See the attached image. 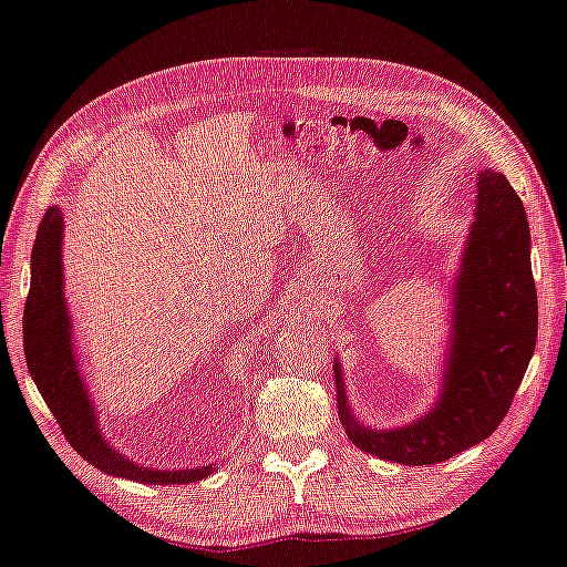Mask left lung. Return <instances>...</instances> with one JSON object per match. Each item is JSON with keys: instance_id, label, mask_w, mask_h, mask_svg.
I'll list each match as a JSON object with an SVG mask.
<instances>
[{"instance_id": "1", "label": "left lung", "mask_w": 567, "mask_h": 567, "mask_svg": "<svg viewBox=\"0 0 567 567\" xmlns=\"http://www.w3.org/2000/svg\"><path fill=\"white\" fill-rule=\"evenodd\" d=\"M472 231L454 284L452 340L434 408L412 424L370 430L348 408L336 360L338 414L358 450L408 466L440 464L494 434L536 350L538 293L530 229L508 179L482 169Z\"/></svg>"}]
</instances>
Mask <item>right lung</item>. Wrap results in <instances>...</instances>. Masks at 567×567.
<instances>
[{
    "instance_id": "right-lung-1",
    "label": "right lung",
    "mask_w": 567,
    "mask_h": 567,
    "mask_svg": "<svg viewBox=\"0 0 567 567\" xmlns=\"http://www.w3.org/2000/svg\"><path fill=\"white\" fill-rule=\"evenodd\" d=\"M63 215L49 207L39 224L34 249H31V286L24 306V355L41 398L56 416L63 436L85 462L101 472L137 484H189L212 474L215 466L197 468H151L105 442L99 424V412L85 392L79 372L76 352L71 346V318L63 301V266H61Z\"/></svg>"
}]
</instances>
